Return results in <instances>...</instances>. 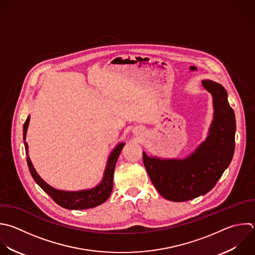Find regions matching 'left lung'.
Returning <instances> with one entry per match:
<instances>
[{
    "label": "left lung",
    "instance_id": "8db88e82",
    "mask_svg": "<svg viewBox=\"0 0 255 255\" xmlns=\"http://www.w3.org/2000/svg\"><path fill=\"white\" fill-rule=\"evenodd\" d=\"M201 85L212 96L213 103V119L205 140L184 158H160L142 151L151 182L167 200L186 201L207 193L233 157L236 126L227 93L210 80H203Z\"/></svg>",
    "mask_w": 255,
    "mask_h": 255
}]
</instances>
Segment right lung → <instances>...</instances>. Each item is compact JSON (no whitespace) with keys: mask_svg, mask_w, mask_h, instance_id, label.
<instances>
[{"mask_svg":"<svg viewBox=\"0 0 255 255\" xmlns=\"http://www.w3.org/2000/svg\"><path fill=\"white\" fill-rule=\"evenodd\" d=\"M30 124V116L27 118L24 128H23V138H24V144L26 148V154H27V162L30 169V172L35 179V181L40 185V187L48 193L56 203L61 205L64 208L71 209V210H78V209H88L96 207L102 203H104L111 195L113 186H114V172L115 167L118 161V158L121 154V151L123 147L125 146V142H120L118 145L113 149L111 152L106 169L104 172V176L102 181L96 185L93 188L89 189H83V190H77V191H68V190H60L57 189L50 184H48L36 171L31 158L29 156V150H28V143L26 140L27 130Z\"/></svg>","mask_w":255,"mask_h":255,"instance_id":"obj_1","label":"right lung"}]
</instances>
